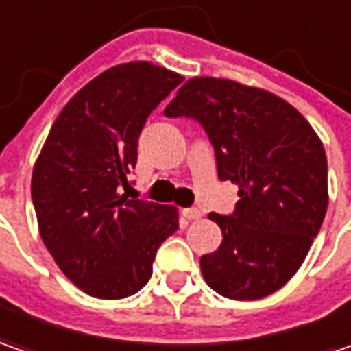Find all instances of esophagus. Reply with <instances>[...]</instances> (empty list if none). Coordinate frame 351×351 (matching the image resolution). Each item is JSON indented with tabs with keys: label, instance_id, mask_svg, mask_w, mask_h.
I'll return each instance as SVG.
<instances>
[{
	"label": "esophagus",
	"instance_id": "obj_1",
	"mask_svg": "<svg viewBox=\"0 0 351 351\" xmlns=\"http://www.w3.org/2000/svg\"><path fill=\"white\" fill-rule=\"evenodd\" d=\"M182 215L186 217L188 221H196V219H199V217H202V212H199V210H196V208H190V210H182Z\"/></svg>",
	"mask_w": 351,
	"mask_h": 351
}]
</instances>
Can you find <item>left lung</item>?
<instances>
[{"instance_id": "1", "label": "left lung", "mask_w": 351, "mask_h": 351, "mask_svg": "<svg viewBox=\"0 0 351 351\" xmlns=\"http://www.w3.org/2000/svg\"><path fill=\"white\" fill-rule=\"evenodd\" d=\"M165 116H190L215 149L217 175L239 186L231 215L210 213L223 241L199 258L219 295L254 301L301 268L328 206L326 153L317 132L282 97L217 77H192Z\"/></svg>"}]
</instances>
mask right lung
Returning <instances> with one entry per match:
<instances>
[{
  "mask_svg": "<svg viewBox=\"0 0 351 351\" xmlns=\"http://www.w3.org/2000/svg\"><path fill=\"white\" fill-rule=\"evenodd\" d=\"M180 81L152 62L106 69L62 108L34 163L31 194L43 243L87 295L138 293L157 248L178 229L175 206L128 198L126 176L147 116Z\"/></svg>",
  "mask_w": 351,
  "mask_h": 351,
  "instance_id": "add662e5",
  "label": "right lung"
}]
</instances>
